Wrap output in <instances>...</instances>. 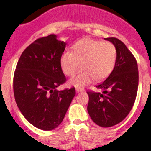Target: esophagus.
<instances>
[{
	"instance_id": "obj_1",
	"label": "esophagus",
	"mask_w": 151,
	"mask_h": 151,
	"mask_svg": "<svg viewBox=\"0 0 151 151\" xmlns=\"http://www.w3.org/2000/svg\"><path fill=\"white\" fill-rule=\"evenodd\" d=\"M83 91V88H76V92H81Z\"/></svg>"
}]
</instances>
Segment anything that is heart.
Here are the masks:
<instances>
[{"mask_svg":"<svg viewBox=\"0 0 151 151\" xmlns=\"http://www.w3.org/2000/svg\"><path fill=\"white\" fill-rule=\"evenodd\" d=\"M117 59L116 47L110 41L83 38L71 47L70 52H63L60 57V66L64 74L75 75L70 84L80 88L93 80L99 81L110 75L114 68Z\"/></svg>","mask_w":151,"mask_h":151,"instance_id":"heart-1","label":"heart"}]
</instances>
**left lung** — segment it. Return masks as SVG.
I'll return each mask as SVG.
<instances>
[{"label": "left lung", "mask_w": 151, "mask_h": 151, "mask_svg": "<svg viewBox=\"0 0 151 151\" xmlns=\"http://www.w3.org/2000/svg\"><path fill=\"white\" fill-rule=\"evenodd\" d=\"M116 47V64L109 77L96 86L103 92L88 91V112L99 126L108 128L127 117L136 100L139 85L138 65L126 45L116 37H108Z\"/></svg>", "instance_id": "1"}]
</instances>
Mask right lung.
<instances>
[{
    "mask_svg": "<svg viewBox=\"0 0 151 151\" xmlns=\"http://www.w3.org/2000/svg\"><path fill=\"white\" fill-rule=\"evenodd\" d=\"M66 45L55 34L37 39L23 51L14 73L18 107L30 124L45 131L61 124L76 94L74 87L56 89L66 81L60 66Z\"/></svg>",
    "mask_w": 151,
    "mask_h": 151,
    "instance_id": "add662e5",
    "label": "right lung"
}]
</instances>
